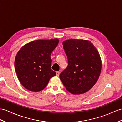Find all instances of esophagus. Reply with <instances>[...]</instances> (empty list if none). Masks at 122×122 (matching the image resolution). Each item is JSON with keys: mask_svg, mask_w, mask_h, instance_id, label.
Segmentation results:
<instances>
[{"mask_svg": "<svg viewBox=\"0 0 122 122\" xmlns=\"http://www.w3.org/2000/svg\"><path fill=\"white\" fill-rule=\"evenodd\" d=\"M59 74H60V72H58V71H57V72H56V76H59Z\"/></svg>", "mask_w": 122, "mask_h": 122, "instance_id": "esophagus-1", "label": "esophagus"}]
</instances>
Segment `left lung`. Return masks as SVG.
Segmentation results:
<instances>
[{
  "instance_id": "left-lung-1",
  "label": "left lung",
  "mask_w": 122,
  "mask_h": 122,
  "mask_svg": "<svg viewBox=\"0 0 122 122\" xmlns=\"http://www.w3.org/2000/svg\"><path fill=\"white\" fill-rule=\"evenodd\" d=\"M63 44L68 65L59 78L71 94L85 93L94 86L100 76L102 64L99 52L88 40L69 39Z\"/></svg>"
}]
</instances>
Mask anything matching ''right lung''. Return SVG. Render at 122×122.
<instances>
[{"label":"right lung","mask_w":122,"mask_h":122,"mask_svg":"<svg viewBox=\"0 0 122 122\" xmlns=\"http://www.w3.org/2000/svg\"><path fill=\"white\" fill-rule=\"evenodd\" d=\"M58 42L56 38L37 40L26 44L17 52L15 69L20 83L27 90L41 91L56 75L51 69V54Z\"/></svg>","instance_id":"right-lung-1"}]
</instances>
